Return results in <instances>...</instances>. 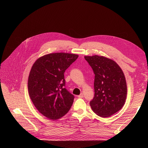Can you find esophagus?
I'll return each mask as SVG.
<instances>
[{
    "label": "esophagus",
    "instance_id": "obj_1",
    "mask_svg": "<svg viewBox=\"0 0 148 148\" xmlns=\"http://www.w3.org/2000/svg\"><path fill=\"white\" fill-rule=\"evenodd\" d=\"M78 97L80 98H82L84 97V94H83V93H81L80 95H79L78 96Z\"/></svg>",
    "mask_w": 148,
    "mask_h": 148
}]
</instances>
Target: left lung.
<instances>
[{
  "label": "left lung",
  "mask_w": 148,
  "mask_h": 148,
  "mask_svg": "<svg viewBox=\"0 0 148 148\" xmlns=\"http://www.w3.org/2000/svg\"><path fill=\"white\" fill-rule=\"evenodd\" d=\"M95 74L92 110L102 118L110 117L125 104L127 94L125 77L114 61L97 55L84 56Z\"/></svg>",
  "instance_id": "left-lung-1"
}]
</instances>
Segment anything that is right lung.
Listing matches in <instances>:
<instances>
[{
	"label": "right lung",
	"mask_w": 148,
	"mask_h": 148,
	"mask_svg": "<svg viewBox=\"0 0 148 148\" xmlns=\"http://www.w3.org/2000/svg\"><path fill=\"white\" fill-rule=\"evenodd\" d=\"M75 54L56 53L37 59L31 68L28 90L36 109L51 120L66 114L74 99L65 86L64 73L78 58Z\"/></svg>",
	"instance_id": "obj_1"
}]
</instances>
